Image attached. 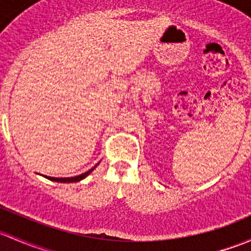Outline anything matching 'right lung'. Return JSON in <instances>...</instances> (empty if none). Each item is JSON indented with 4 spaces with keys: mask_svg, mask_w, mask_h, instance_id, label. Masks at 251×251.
<instances>
[{
    "mask_svg": "<svg viewBox=\"0 0 251 251\" xmlns=\"http://www.w3.org/2000/svg\"><path fill=\"white\" fill-rule=\"evenodd\" d=\"M95 167H97V165L95 166ZM95 167H92L91 170L88 171V172L79 174V176H71V178H54V176H46V178H48L49 180H52V181H59V183H75V181H80L81 179L86 178V176H88L89 174H90L92 171L95 170Z\"/></svg>",
    "mask_w": 251,
    "mask_h": 251,
    "instance_id": "right-lung-1",
    "label": "right lung"
}]
</instances>
